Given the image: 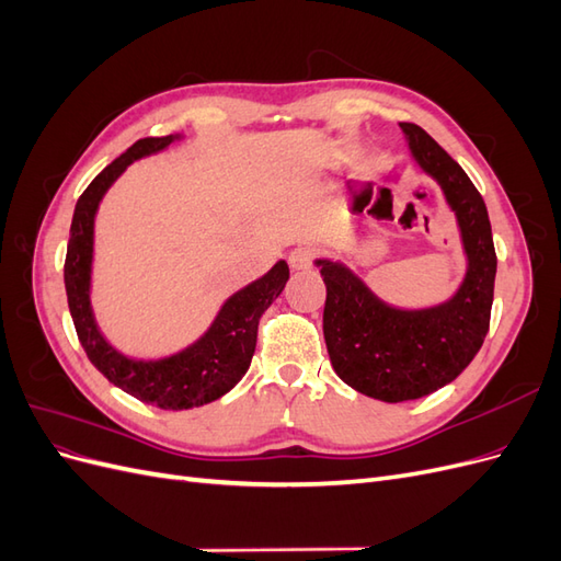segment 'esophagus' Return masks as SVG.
<instances>
[{"mask_svg": "<svg viewBox=\"0 0 561 561\" xmlns=\"http://www.w3.org/2000/svg\"><path fill=\"white\" fill-rule=\"evenodd\" d=\"M313 257H316L313 248H309V245H297V248L290 252V266L297 268V271H299V268H307V266H311Z\"/></svg>", "mask_w": 561, "mask_h": 561, "instance_id": "34e87169", "label": "esophagus"}]
</instances>
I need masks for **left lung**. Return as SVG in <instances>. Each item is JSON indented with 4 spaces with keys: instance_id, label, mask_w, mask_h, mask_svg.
<instances>
[{
    "instance_id": "left-lung-1",
    "label": "left lung",
    "mask_w": 561,
    "mask_h": 561,
    "mask_svg": "<svg viewBox=\"0 0 561 561\" xmlns=\"http://www.w3.org/2000/svg\"><path fill=\"white\" fill-rule=\"evenodd\" d=\"M400 128L461 229L468 268L456 295L431 309H396L346 264L316 260L328 287L322 334L330 363L344 383L383 402L423 398L461 375L484 344L496 280V250L480 192L421 126Z\"/></svg>"
}]
</instances>
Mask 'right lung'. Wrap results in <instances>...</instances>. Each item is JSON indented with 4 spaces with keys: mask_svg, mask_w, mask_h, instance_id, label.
Wrapping results in <instances>:
<instances>
[{
    "mask_svg": "<svg viewBox=\"0 0 561 561\" xmlns=\"http://www.w3.org/2000/svg\"><path fill=\"white\" fill-rule=\"evenodd\" d=\"M175 140H180V135L138 140L79 196L65 257V290L79 342L98 371H103V377L126 390L128 396L161 407V410H192V407L222 398L243 379L254 346H257L260 318L283 293L290 268L280 260L271 266L268 274L231 295L215 316L208 332L168 358L133 360L107 342L98 330L91 309L93 222L98 206L133 161L157 154Z\"/></svg>",
    "mask_w": 561,
    "mask_h": 561,
    "instance_id": "1",
    "label": "right lung"
}]
</instances>
